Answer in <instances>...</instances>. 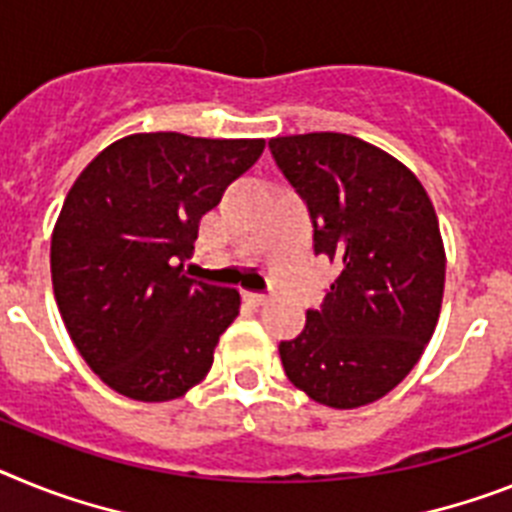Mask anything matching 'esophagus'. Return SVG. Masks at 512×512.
<instances>
[{"instance_id": "obj_1", "label": "esophagus", "mask_w": 512, "mask_h": 512, "mask_svg": "<svg viewBox=\"0 0 512 512\" xmlns=\"http://www.w3.org/2000/svg\"><path fill=\"white\" fill-rule=\"evenodd\" d=\"M247 302L255 304V307H263V304H268V296H265V294H255V291H249Z\"/></svg>"}]
</instances>
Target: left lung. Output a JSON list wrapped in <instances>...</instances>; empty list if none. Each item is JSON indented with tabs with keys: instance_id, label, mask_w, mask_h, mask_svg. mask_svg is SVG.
Wrapping results in <instances>:
<instances>
[{
	"instance_id": "1",
	"label": "left lung",
	"mask_w": 512,
	"mask_h": 512,
	"mask_svg": "<svg viewBox=\"0 0 512 512\" xmlns=\"http://www.w3.org/2000/svg\"><path fill=\"white\" fill-rule=\"evenodd\" d=\"M273 161L338 268L320 309L281 341L286 377L312 401L356 409L409 375L435 333L445 289L440 223L422 182L385 150L341 132L273 137Z\"/></svg>"
}]
</instances>
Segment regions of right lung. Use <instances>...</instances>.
I'll use <instances>...</instances> for the list:
<instances>
[{
	"label": "right lung",
	"instance_id": "right-lung-1",
	"mask_svg": "<svg viewBox=\"0 0 512 512\" xmlns=\"http://www.w3.org/2000/svg\"><path fill=\"white\" fill-rule=\"evenodd\" d=\"M265 140L143 132L77 176L51 236V281L72 343L111 390L174 401L208 375L239 291L187 278L200 218Z\"/></svg>",
	"mask_w": 512,
	"mask_h": 512
}]
</instances>
